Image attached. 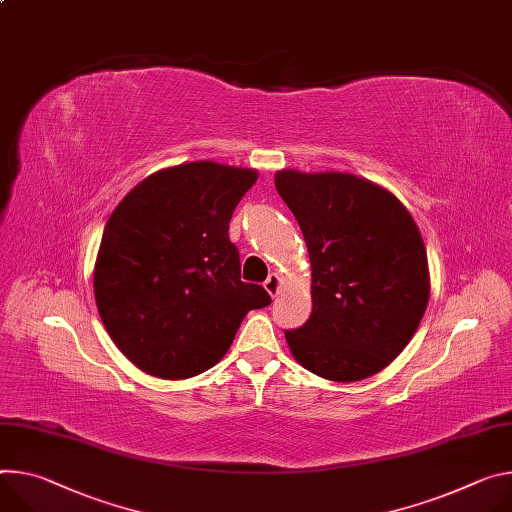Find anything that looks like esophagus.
Segmentation results:
<instances>
[{"label": "esophagus", "instance_id": "1", "mask_svg": "<svg viewBox=\"0 0 512 512\" xmlns=\"http://www.w3.org/2000/svg\"><path fill=\"white\" fill-rule=\"evenodd\" d=\"M280 286H282V280H280V275H275V273H271L267 280L263 282V288L269 292V296H277L280 294Z\"/></svg>", "mask_w": 512, "mask_h": 512}]
</instances>
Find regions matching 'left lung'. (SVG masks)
<instances>
[{
  "mask_svg": "<svg viewBox=\"0 0 512 512\" xmlns=\"http://www.w3.org/2000/svg\"><path fill=\"white\" fill-rule=\"evenodd\" d=\"M312 265V314L286 331L312 374L357 382L408 345L429 302V263L408 210L380 185L351 173H275Z\"/></svg>",
  "mask_w": 512,
  "mask_h": 512,
  "instance_id": "1",
  "label": "left lung"
}]
</instances>
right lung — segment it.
I'll return each instance as SVG.
<instances>
[{
  "label": "right lung",
  "mask_w": 512,
  "mask_h": 512,
  "mask_svg": "<svg viewBox=\"0 0 512 512\" xmlns=\"http://www.w3.org/2000/svg\"><path fill=\"white\" fill-rule=\"evenodd\" d=\"M255 169L183 163L143 179L112 212L94 292L116 347L149 376L185 380L216 365L269 294L241 280L228 222Z\"/></svg>",
  "instance_id": "obj_1"
}]
</instances>
